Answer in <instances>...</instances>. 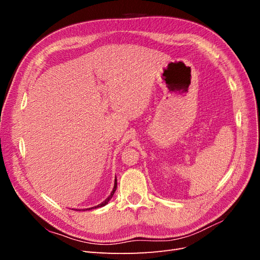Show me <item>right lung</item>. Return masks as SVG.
Masks as SVG:
<instances>
[{
    "mask_svg": "<svg viewBox=\"0 0 260 260\" xmlns=\"http://www.w3.org/2000/svg\"><path fill=\"white\" fill-rule=\"evenodd\" d=\"M116 188H117V178H115V182H114V187H113V191H112V193H111V195L108 196V198L104 201V202H102L101 204H99L98 206H94V207H91V208H85V209H78V210H91V209H94V208H100V207H103V206H105L106 204H108V202L111 201V199L113 198V195L115 194V191H116ZM77 210V209H76Z\"/></svg>",
    "mask_w": 260,
    "mask_h": 260,
    "instance_id": "obj_1",
    "label": "right lung"
}]
</instances>
